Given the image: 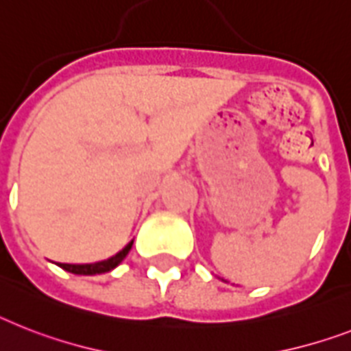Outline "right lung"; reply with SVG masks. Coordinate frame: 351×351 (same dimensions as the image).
<instances>
[{"label":"right lung","instance_id":"right-lung-1","mask_svg":"<svg viewBox=\"0 0 351 351\" xmlns=\"http://www.w3.org/2000/svg\"><path fill=\"white\" fill-rule=\"evenodd\" d=\"M131 245L133 241L124 247L121 252H117L115 256H111V258L104 259V261H97V263H86V265H70V263H59V267L68 272H72V274H81V276H95V274H104V272H110L117 267V265L121 263L122 259L126 258L128 252L131 250Z\"/></svg>","mask_w":351,"mask_h":351}]
</instances>
